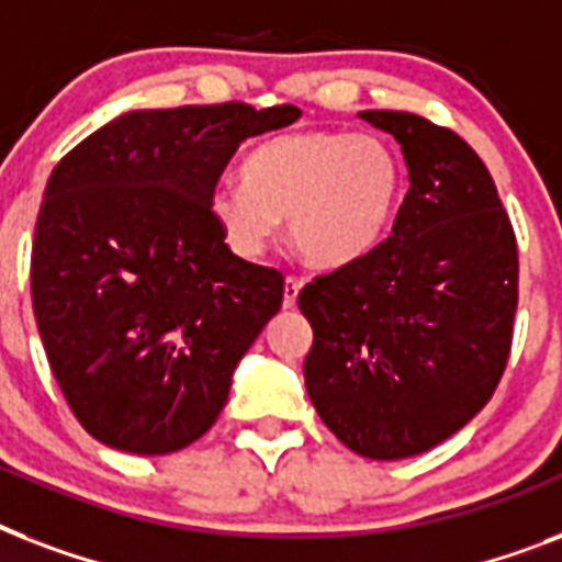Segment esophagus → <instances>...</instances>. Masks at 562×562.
I'll return each mask as SVG.
<instances>
[{
  "label": "esophagus",
  "instance_id": "1",
  "mask_svg": "<svg viewBox=\"0 0 562 562\" xmlns=\"http://www.w3.org/2000/svg\"><path fill=\"white\" fill-rule=\"evenodd\" d=\"M300 289H303V282H300L297 277H289V280H285V291H282V306L285 308L294 306V303H297Z\"/></svg>",
  "mask_w": 562,
  "mask_h": 562
}]
</instances>
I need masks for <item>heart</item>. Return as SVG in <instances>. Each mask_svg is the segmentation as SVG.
<instances>
[{
  "mask_svg": "<svg viewBox=\"0 0 562 562\" xmlns=\"http://www.w3.org/2000/svg\"><path fill=\"white\" fill-rule=\"evenodd\" d=\"M402 180L400 157L379 136L297 131L256 145L241 162V180L212 189L206 210L241 259H259L285 218L308 262L338 268L384 236Z\"/></svg>",
  "mask_w": 562,
  "mask_h": 562,
  "instance_id": "heart-1",
  "label": "heart"
}]
</instances>
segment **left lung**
Segmentation results:
<instances>
[{"instance_id":"8db88e82","label":"left lung","mask_w":562,"mask_h":562,"mask_svg":"<svg viewBox=\"0 0 562 562\" xmlns=\"http://www.w3.org/2000/svg\"><path fill=\"white\" fill-rule=\"evenodd\" d=\"M359 116L400 143L411 189L391 236L300 291L315 333L303 375L344 446L400 461L443 443L496 391L519 250L487 166L461 136L400 110Z\"/></svg>"}]
</instances>
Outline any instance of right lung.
Here are the masks:
<instances>
[{
	"instance_id": "1",
	"label": "right lung",
	"mask_w": 562,
	"mask_h": 562,
	"mask_svg": "<svg viewBox=\"0 0 562 562\" xmlns=\"http://www.w3.org/2000/svg\"><path fill=\"white\" fill-rule=\"evenodd\" d=\"M297 119L241 101L131 110L52 171L31 303L69 408L104 446L169 454L218 419L285 282L224 245L206 198L247 136Z\"/></svg>"
}]
</instances>
